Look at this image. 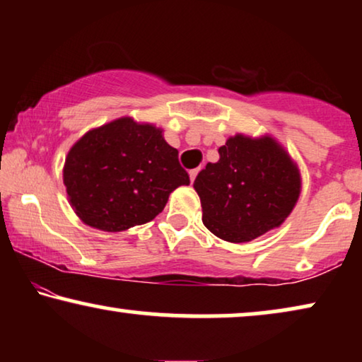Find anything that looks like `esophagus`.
<instances>
[{"mask_svg": "<svg viewBox=\"0 0 362 362\" xmlns=\"http://www.w3.org/2000/svg\"><path fill=\"white\" fill-rule=\"evenodd\" d=\"M197 173H199V168H196V170H191L189 171V177H191V182L196 180V176H197Z\"/></svg>", "mask_w": 362, "mask_h": 362, "instance_id": "1", "label": "esophagus"}]
</instances>
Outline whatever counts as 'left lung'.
I'll return each instance as SVG.
<instances>
[{"label": "left lung", "instance_id": "left-lung-1", "mask_svg": "<svg viewBox=\"0 0 362 362\" xmlns=\"http://www.w3.org/2000/svg\"><path fill=\"white\" fill-rule=\"evenodd\" d=\"M219 156L194 181L207 229L222 240L249 242L279 227L301 187L290 156L269 136L244 135L229 138Z\"/></svg>", "mask_w": 362, "mask_h": 362}]
</instances>
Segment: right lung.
<instances>
[{
    "mask_svg": "<svg viewBox=\"0 0 362 362\" xmlns=\"http://www.w3.org/2000/svg\"><path fill=\"white\" fill-rule=\"evenodd\" d=\"M64 185L87 226L122 232L155 219L171 192L189 185V175L160 128L118 118L71 148Z\"/></svg>",
    "mask_w": 362,
    "mask_h": 362,
    "instance_id": "right-lung-1",
    "label": "right lung"
}]
</instances>
